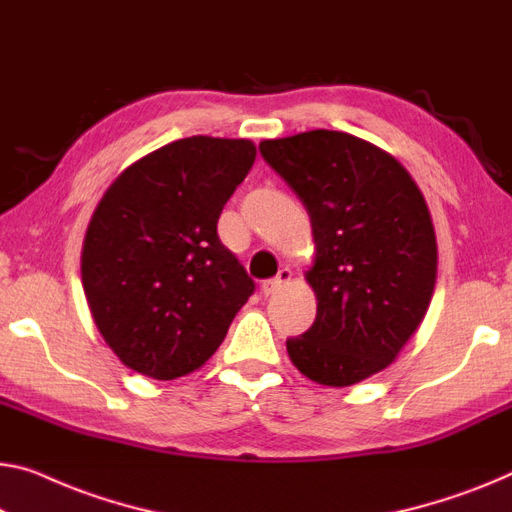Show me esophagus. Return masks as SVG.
Wrapping results in <instances>:
<instances>
[{"mask_svg": "<svg viewBox=\"0 0 512 512\" xmlns=\"http://www.w3.org/2000/svg\"><path fill=\"white\" fill-rule=\"evenodd\" d=\"M289 280H292V271H289V269H280L276 278H269V280L262 282V294H264V296H271V294L280 292V289L285 287Z\"/></svg>", "mask_w": 512, "mask_h": 512, "instance_id": "esophagus-1", "label": "esophagus"}]
</instances>
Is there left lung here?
Wrapping results in <instances>:
<instances>
[{
	"label": "left lung",
	"instance_id": "8db88e82",
	"mask_svg": "<svg viewBox=\"0 0 512 512\" xmlns=\"http://www.w3.org/2000/svg\"><path fill=\"white\" fill-rule=\"evenodd\" d=\"M259 154L303 202L317 246V317L287 340L289 358L324 386L368 379L395 361L434 292L437 239L421 190L393 156L349 133L264 140Z\"/></svg>",
	"mask_w": 512,
	"mask_h": 512
}]
</instances>
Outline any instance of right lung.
<instances>
[{
    "mask_svg": "<svg viewBox=\"0 0 512 512\" xmlns=\"http://www.w3.org/2000/svg\"><path fill=\"white\" fill-rule=\"evenodd\" d=\"M255 163L250 140L193 135L114 179L82 246V287L119 361L154 379L202 368L255 282L218 218Z\"/></svg>",
    "mask_w": 512,
    "mask_h": 512,
    "instance_id": "add662e5",
    "label": "right lung"
}]
</instances>
